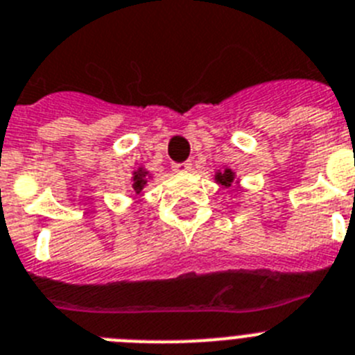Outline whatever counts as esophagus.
<instances>
[{
  "instance_id": "esophagus-1",
  "label": "esophagus",
  "mask_w": 355,
  "mask_h": 355,
  "mask_svg": "<svg viewBox=\"0 0 355 355\" xmlns=\"http://www.w3.org/2000/svg\"><path fill=\"white\" fill-rule=\"evenodd\" d=\"M171 168H173L175 173H184V171L191 169V162H175Z\"/></svg>"
}]
</instances>
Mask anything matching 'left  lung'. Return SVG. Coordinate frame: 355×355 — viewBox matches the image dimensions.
Masks as SVG:
<instances>
[{
  "label": "left lung",
  "mask_w": 355,
  "mask_h": 355,
  "mask_svg": "<svg viewBox=\"0 0 355 355\" xmlns=\"http://www.w3.org/2000/svg\"><path fill=\"white\" fill-rule=\"evenodd\" d=\"M216 180L220 182L221 186H230V184H232V180H234V173L232 171H230V169H225L223 173H218L216 175Z\"/></svg>",
  "instance_id": "left-lung-1"
}]
</instances>
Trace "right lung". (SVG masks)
<instances>
[{
  "mask_svg": "<svg viewBox=\"0 0 355 355\" xmlns=\"http://www.w3.org/2000/svg\"><path fill=\"white\" fill-rule=\"evenodd\" d=\"M144 184H146V171H143V169H137L134 175V189L135 193H141L144 187Z\"/></svg>",
  "mask_w": 355,
  "mask_h": 355,
  "instance_id": "obj_1",
  "label": "right lung"
}]
</instances>
